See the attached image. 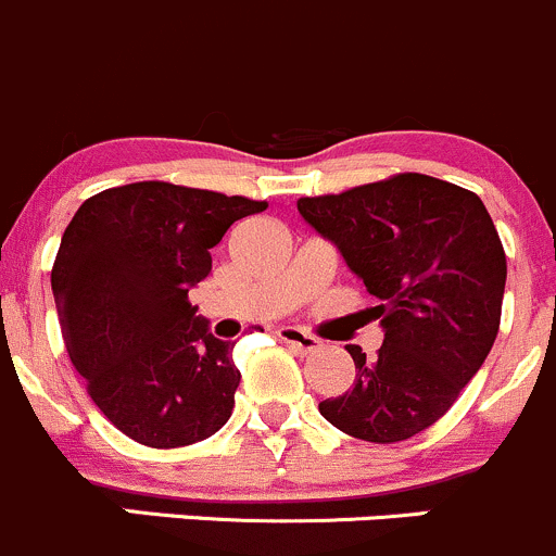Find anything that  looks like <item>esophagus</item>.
I'll list each match as a JSON object with an SVG mask.
<instances>
[{
	"label": "esophagus",
	"mask_w": 556,
	"mask_h": 556,
	"mask_svg": "<svg viewBox=\"0 0 556 556\" xmlns=\"http://www.w3.org/2000/svg\"><path fill=\"white\" fill-rule=\"evenodd\" d=\"M276 334H278L280 342H286V345H289L291 351L302 353V356L320 351V340H318V337L307 334V331H302V329H294V326H280Z\"/></svg>",
	"instance_id": "esophagus-1"
}]
</instances>
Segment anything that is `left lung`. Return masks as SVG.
Listing matches in <instances>:
<instances>
[{
	"instance_id": "1",
	"label": "left lung",
	"mask_w": 556,
	"mask_h": 556,
	"mask_svg": "<svg viewBox=\"0 0 556 556\" xmlns=\"http://www.w3.org/2000/svg\"><path fill=\"white\" fill-rule=\"evenodd\" d=\"M296 208L345 256L380 305L377 358L351 391L318 404L353 439L393 444L447 415L501 329L506 251L477 192L426 174H393Z\"/></svg>"
}]
</instances>
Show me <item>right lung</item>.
<instances>
[{
  "instance_id": "add662e5",
  "label": "right lung",
  "mask_w": 556,
  "mask_h": 556,
  "mask_svg": "<svg viewBox=\"0 0 556 556\" xmlns=\"http://www.w3.org/2000/svg\"><path fill=\"white\" fill-rule=\"evenodd\" d=\"M265 200L170 181H134L85 200L55 254L68 358L117 431L154 450L219 431L240 382L230 342L194 318L190 289L211 249Z\"/></svg>"
}]
</instances>
